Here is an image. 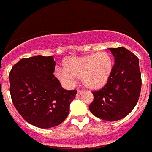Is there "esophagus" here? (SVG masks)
<instances>
[{
    "label": "esophagus",
    "instance_id": "34e87169",
    "mask_svg": "<svg viewBox=\"0 0 152 152\" xmlns=\"http://www.w3.org/2000/svg\"><path fill=\"white\" fill-rule=\"evenodd\" d=\"M82 94H83V91L78 90V91H77V96H80V95H81Z\"/></svg>",
    "mask_w": 152,
    "mask_h": 152
}]
</instances>
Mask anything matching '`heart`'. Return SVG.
<instances>
[{"label": "heart", "instance_id": "1", "mask_svg": "<svg viewBox=\"0 0 152 152\" xmlns=\"http://www.w3.org/2000/svg\"><path fill=\"white\" fill-rule=\"evenodd\" d=\"M66 67L56 68V75L62 83L72 85L79 77L86 88L98 90L105 86L113 68L111 56L107 52H99L82 57H72L65 62Z\"/></svg>", "mask_w": 152, "mask_h": 152}]
</instances>
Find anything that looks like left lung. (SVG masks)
<instances>
[{"label":"left lung","mask_w":152,"mask_h":152,"mask_svg":"<svg viewBox=\"0 0 152 152\" xmlns=\"http://www.w3.org/2000/svg\"><path fill=\"white\" fill-rule=\"evenodd\" d=\"M114 56L110 77L102 89L94 91L90 111L107 121H116L132 112L139 100L142 87L139 58L124 47L110 48Z\"/></svg>","instance_id":"1"}]
</instances>
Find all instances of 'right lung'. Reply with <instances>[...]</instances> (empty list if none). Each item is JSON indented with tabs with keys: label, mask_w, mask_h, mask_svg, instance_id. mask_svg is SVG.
<instances>
[{
	"label": "right lung",
	"mask_w": 152,
	"mask_h": 152,
	"mask_svg": "<svg viewBox=\"0 0 152 152\" xmlns=\"http://www.w3.org/2000/svg\"><path fill=\"white\" fill-rule=\"evenodd\" d=\"M53 56L22 58L9 75L13 105L26 122L42 129L58 126L66 119L77 91H66L53 72Z\"/></svg>",
	"instance_id": "obj_1"
}]
</instances>
